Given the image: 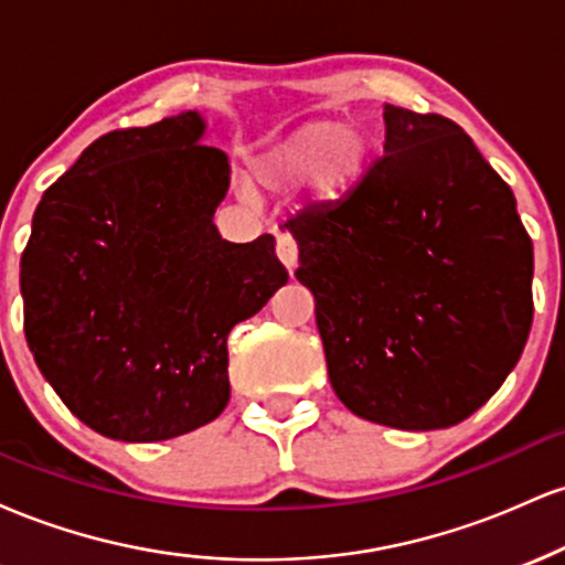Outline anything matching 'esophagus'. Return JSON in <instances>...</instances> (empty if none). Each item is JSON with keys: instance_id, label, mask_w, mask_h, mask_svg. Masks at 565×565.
Instances as JSON below:
<instances>
[{"instance_id": "34e87169", "label": "esophagus", "mask_w": 565, "mask_h": 565, "mask_svg": "<svg viewBox=\"0 0 565 565\" xmlns=\"http://www.w3.org/2000/svg\"><path fill=\"white\" fill-rule=\"evenodd\" d=\"M276 255H278V260L287 265L289 270H295V265H297V244H295V238L287 236V233H278Z\"/></svg>"}]
</instances>
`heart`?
Listing matches in <instances>:
<instances>
[{"mask_svg":"<svg viewBox=\"0 0 565 565\" xmlns=\"http://www.w3.org/2000/svg\"><path fill=\"white\" fill-rule=\"evenodd\" d=\"M364 164V140L332 119L308 121L270 142L249 161V183L265 193H295L313 185L321 196H337Z\"/></svg>","mask_w":565,"mask_h":565,"instance_id":"b5f03b06","label":"heart"}]
</instances>
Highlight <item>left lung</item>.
<instances>
[{
    "label": "left lung",
    "mask_w": 565,
    "mask_h": 565,
    "mask_svg": "<svg viewBox=\"0 0 565 565\" xmlns=\"http://www.w3.org/2000/svg\"><path fill=\"white\" fill-rule=\"evenodd\" d=\"M382 116V157L284 228L337 398L369 423L438 430L481 408L521 359L534 246L462 127L398 106Z\"/></svg>",
    "instance_id": "1"
}]
</instances>
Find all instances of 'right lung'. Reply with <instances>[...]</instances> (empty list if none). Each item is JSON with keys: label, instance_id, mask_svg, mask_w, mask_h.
Listing matches in <instances>:
<instances>
[{"label": "right lung", "instance_id": "right-lung-1", "mask_svg": "<svg viewBox=\"0 0 565 565\" xmlns=\"http://www.w3.org/2000/svg\"><path fill=\"white\" fill-rule=\"evenodd\" d=\"M185 111L103 135L44 191L21 257L23 332L71 414L127 444L212 423L228 334L289 281L276 238H220L228 157Z\"/></svg>", "mask_w": 565, "mask_h": 565}]
</instances>
